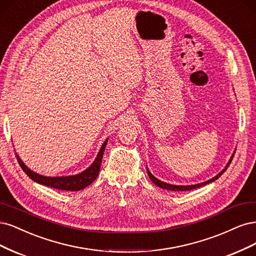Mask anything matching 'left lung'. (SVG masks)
I'll list each match as a JSON object with an SVG mask.
<instances>
[{
	"label": "left lung",
	"mask_w": 256,
	"mask_h": 256,
	"mask_svg": "<svg viewBox=\"0 0 256 256\" xmlns=\"http://www.w3.org/2000/svg\"><path fill=\"white\" fill-rule=\"evenodd\" d=\"M233 158H234V154H233L232 158H230L228 164H226V167L224 170H222L218 176H216L215 178H210V180H206V182H204V183H200V184H196V185H190V186H176V185H171V184L164 183V182H162V180H158L156 178H154V176H152V173L149 171V169H148V168H146V171H148V174H149L150 180H152V182H153L156 186H158V187H160V188H162V189H168V190H172V192H186V190H192V189H196V188L202 187V186H204V185H206V184L214 182V180H216L219 176H222V173H224V172L228 169V167L230 166V162H232Z\"/></svg>",
	"instance_id": "8db88e82"
}]
</instances>
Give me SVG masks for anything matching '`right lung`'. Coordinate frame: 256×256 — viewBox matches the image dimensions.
<instances>
[{"instance_id": "1", "label": "right lung", "mask_w": 256, "mask_h": 256, "mask_svg": "<svg viewBox=\"0 0 256 256\" xmlns=\"http://www.w3.org/2000/svg\"><path fill=\"white\" fill-rule=\"evenodd\" d=\"M106 144H107V139L105 140V142L103 144L102 148L100 149V152H98L96 158L92 162V166H90L88 169H86L84 172L80 173V174L72 176L48 178V176L37 174V173L30 170L26 166V164L22 162V160H20L18 155H16V158H17L18 162L20 164V167L22 168V170L26 172V174H28V176L32 180H34V182L42 184L44 186L52 187V188L60 189V190L78 192V190H80V189H83V188L87 187L88 185L92 184L96 178V176L98 174V171H100V168H101L102 158H103Z\"/></svg>"}]
</instances>
